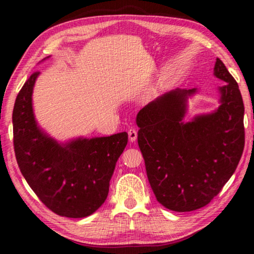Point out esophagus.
<instances>
[{
  "label": "esophagus",
  "instance_id": "1",
  "mask_svg": "<svg viewBox=\"0 0 254 254\" xmlns=\"http://www.w3.org/2000/svg\"><path fill=\"white\" fill-rule=\"evenodd\" d=\"M127 134H128V140H130V142H135L137 137V131L135 128H130V130L127 131Z\"/></svg>",
  "mask_w": 254,
  "mask_h": 254
}]
</instances>
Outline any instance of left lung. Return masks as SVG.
<instances>
[{"mask_svg": "<svg viewBox=\"0 0 254 254\" xmlns=\"http://www.w3.org/2000/svg\"><path fill=\"white\" fill-rule=\"evenodd\" d=\"M214 76L220 106L189 122L188 98L197 88L163 94L136 115L137 143L157 200L175 212L207 205L234 174L244 149V105L239 85L221 59Z\"/></svg>", "mask_w": 254, "mask_h": 254, "instance_id": "left-lung-1", "label": "left lung"}]
</instances>
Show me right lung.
<instances>
[{
  "mask_svg": "<svg viewBox=\"0 0 254 254\" xmlns=\"http://www.w3.org/2000/svg\"><path fill=\"white\" fill-rule=\"evenodd\" d=\"M39 75L36 71L30 76L15 100L12 122L16 161L29 186L54 213L89 216L104 204L127 133L79 136L66 142L51 137L33 113L32 93Z\"/></svg>",
  "mask_w": 254,
  "mask_h": 254,
  "instance_id": "add662e5",
  "label": "right lung"
}]
</instances>
